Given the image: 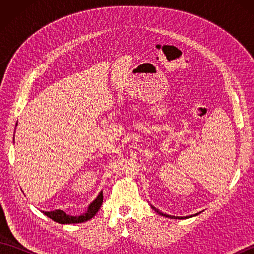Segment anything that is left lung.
I'll return each mask as SVG.
<instances>
[{
    "label": "left lung",
    "mask_w": 254,
    "mask_h": 254,
    "mask_svg": "<svg viewBox=\"0 0 254 254\" xmlns=\"http://www.w3.org/2000/svg\"><path fill=\"white\" fill-rule=\"evenodd\" d=\"M150 207H152L156 213H158L159 215H161V216H164V217H167V218H171V219H183V218H189V217H193V216H196V215H198L199 213H197V214H195V215H190V216H186V217H179V216H171V215H168V214H164L163 212H160V210H158L157 208L156 207H154L153 205H150Z\"/></svg>",
    "instance_id": "left-lung-1"
}]
</instances>
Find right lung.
<instances>
[{
	"mask_svg": "<svg viewBox=\"0 0 254 254\" xmlns=\"http://www.w3.org/2000/svg\"><path fill=\"white\" fill-rule=\"evenodd\" d=\"M17 126V123H16ZM102 199H104V195H102V191L99 192L98 196H97L93 202H91L86 212L83 213L79 216H72V215H67L64 210L62 209H56V210H51V212H42L46 216L51 218L55 222L59 224H78V223H84L87 222V220L93 218L96 213L98 212L101 204H102Z\"/></svg>",
	"mask_w": 254,
	"mask_h": 254,
	"instance_id": "right-lung-1",
	"label": "right lung"
}]
</instances>
